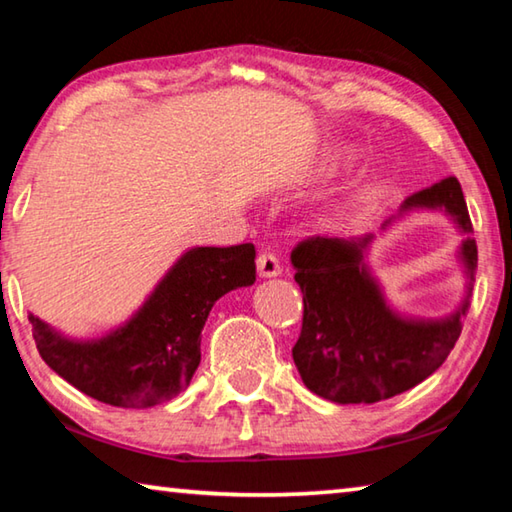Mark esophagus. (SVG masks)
<instances>
[{
    "instance_id": "34e87169",
    "label": "esophagus",
    "mask_w": 512,
    "mask_h": 512,
    "mask_svg": "<svg viewBox=\"0 0 512 512\" xmlns=\"http://www.w3.org/2000/svg\"><path fill=\"white\" fill-rule=\"evenodd\" d=\"M257 273L259 277H277L282 273L280 259H277L273 253H262L257 257Z\"/></svg>"
}]
</instances>
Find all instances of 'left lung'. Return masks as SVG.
<instances>
[{
  "mask_svg": "<svg viewBox=\"0 0 512 512\" xmlns=\"http://www.w3.org/2000/svg\"><path fill=\"white\" fill-rule=\"evenodd\" d=\"M415 210L445 214L461 235L456 262L463 268V298L445 316H413L393 305L370 266L372 232L348 239L318 235L291 253L305 302L293 361L311 393L336 404L388 400L433 375L456 345L476 273V241L458 180L415 192L381 230Z\"/></svg>",
  "mask_w": 512,
  "mask_h": 512,
  "instance_id": "1",
  "label": "left lung"
}]
</instances>
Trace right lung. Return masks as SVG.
I'll return each instance as SVG.
<instances>
[{
  "label": "right lung",
  "instance_id": "add662e5",
  "mask_svg": "<svg viewBox=\"0 0 512 512\" xmlns=\"http://www.w3.org/2000/svg\"><path fill=\"white\" fill-rule=\"evenodd\" d=\"M255 246H194L160 277L131 318L76 339L29 314L40 357L81 393L149 409L183 393L201 363V332L216 300L255 284Z\"/></svg>",
  "mask_w": 512,
  "mask_h": 512
}]
</instances>
